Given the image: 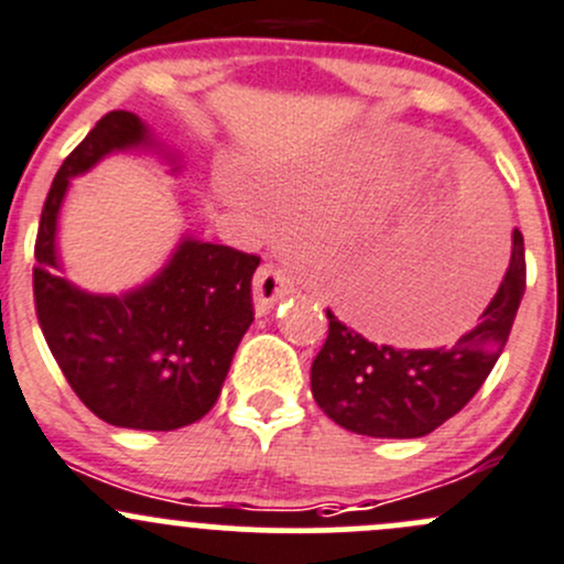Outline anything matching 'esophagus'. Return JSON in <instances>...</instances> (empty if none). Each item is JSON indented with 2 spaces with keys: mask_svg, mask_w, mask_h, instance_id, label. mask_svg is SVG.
<instances>
[{
  "mask_svg": "<svg viewBox=\"0 0 564 564\" xmlns=\"http://www.w3.org/2000/svg\"><path fill=\"white\" fill-rule=\"evenodd\" d=\"M292 292V281H289L286 272L275 264L259 267L253 278V303L259 314H267L278 300H283Z\"/></svg>",
  "mask_w": 564,
  "mask_h": 564,
  "instance_id": "1",
  "label": "esophagus"
}]
</instances>
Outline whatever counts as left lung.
<instances>
[{
	"instance_id": "8db88e82",
	"label": "left lung",
	"mask_w": 564,
	"mask_h": 564,
	"mask_svg": "<svg viewBox=\"0 0 564 564\" xmlns=\"http://www.w3.org/2000/svg\"><path fill=\"white\" fill-rule=\"evenodd\" d=\"M527 289L524 237L513 231L510 267L480 322L451 349L373 344L327 311L329 333L311 366L318 409L340 429L373 440H417L458 414L508 344Z\"/></svg>"
}]
</instances>
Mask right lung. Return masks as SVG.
<instances>
[{"label": "right lung", "instance_id": "right-lung-1", "mask_svg": "<svg viewBox=\"0 0 564 564\" xmlns=\"http://www.w3.org/2000/svg\"><path fill=\"white\" fill-rule=\"evenodd\" d=\"M172 150L130 111H111L65 158L45 196L35 242V308L51 355L84 406L117 429L174 431L218 401L231 357L253 322L259 256L182 237L155 278L124 294H89L59 275L56 224L70 180L106 155Z\"/></svg>", "mask_w": 564, "mask_h": 564}]
</instances>
